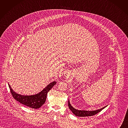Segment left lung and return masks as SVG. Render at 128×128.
<instances>
[{
  "label": "left lung",
  "instance_id": "left-lung-1",
  "mask_svg": "<svg viewBox=\"0 0 128 128\" xmlns=\"http://www.w3.org/2000/svg\"><path fill=\"white\" fill-rule=\"evenodd\" d=\"M68 104L70 109L74 113V114L78 117H86V116H91L95 115V114L98 113L101 111V110H102L104 108L106 107L107 106H104L100 109L94 110H76V108H74L71 105L69 100H68Z\"/></svg>",
  "mask_w": 128,
  "mask_h": 128
}]
</instances>
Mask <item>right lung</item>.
Segmentation results:
<instances>
[{"mask_svg":"<svg viewBox=\"0 0 128 128\" xmlns=\"http://www.w3.org/2000/svg\"><path fill=\"white\" fill-rule=\"evenodd\" d=\"M56 81L50 83L48 86L40 92L33 95H22L15 92L8 83L13 98L22 104L32 108H39L46 102L48 92L56 84Z\"/></svg>","mask_w":128,"mask_h":128,"instance_id":"1","label":"right lung"}]
</instances>
